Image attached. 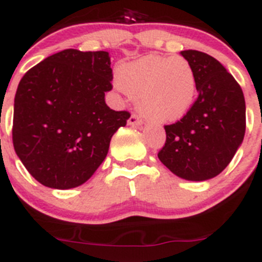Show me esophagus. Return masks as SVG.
<instances>
[{"instance_id": "34e87169", "label": "esophagus", "mask_w": 262, "mask_h": 262, "mask_svg": "<svg viewBox=\"0 0 262 262\" xmlns=\"http://www.w3.org/2000/svg\"><path fill=\"white\" fill-rule=\"evenodd\" d=\"M128 124L129 125H141L142 119L138 115H136V114H132L130 118L128 119Z\"/></svg>"}]
</instances>
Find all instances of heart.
Here are the masks:
<instances>
[{
	"instance_id": "heart-1",
	"label": "heart",
	"mask_w": 262,
	"mask_h": 262,
	"mask_svg": "<svg viewBox=\"0 0 262 262\" xmlns=\"http://www.w3.org/2000/svg\"><path fill=\"white\" fill-rule=\"evenodd\" d=\"M119 87L137 100L142 115L155 123L180 120L194 103L199 83L184 57L147 55L118 68Z\"/></svg>"
}]
</instances>
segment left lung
Returning a JSON list of instances; mask_svg holds the SVG:
<instances>
[{
	"label": "left lung",
	"instance_id": "left-lung-1",
	"mask_svg": "<svg viewBox=\"0 0 262 262\" xmlns=\"http://www.w3.org/2000/svg\"><path fill=\"white\" fill-rule=\"evenodd\" d=\"M180 55L194 68L199 97L184 118L165 125L166 142L157 156L177 177L204 182L219 175L242 144L245 96L216 58L195 50Z\"/></svg>",
	"mask_w": 262,
	"mask_h": 262
}]
</instances>
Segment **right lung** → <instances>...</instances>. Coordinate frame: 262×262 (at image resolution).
<instances>
[{
  "mask_svg": "<svg viewBox=\"0 0 262 262\" xmlns=\"http://www.w3.org/2000/svg\"><path fill=\"white\" fill-rule=\"evenodd\" d=\"M106 51L63 50L28 70L14 102L12 143L40 184L70 189L87 182L103 160L111 137L130 118L111 110L113 90Z\"/></svg>",
  "mask_w": 262,
  "mask_h": 262,
  "instance_id": "obj_1",
  "label": "right lung"
}]
</instances>
